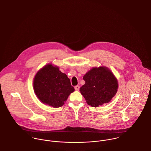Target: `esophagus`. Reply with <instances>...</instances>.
Masks as SVG:
<instances>
[{"label":"esophagus","instance_id":"obj_1","mask_svg":"<svg viewBox=\"0 0 151 151\" xmlns=\"http://www.w3.org/2000/svg\"><path fill=\"white\" fill-rule=\"evenodd\" d=\"M79 88H80V86H78V85L75 86V89L76 91H79Z\"/></svg>","mask_w":151,"mask_h":151}]
</instances>
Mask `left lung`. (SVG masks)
Returning <instances> with one entry per match:
<instances>
[{"label": "left lung", "instance_id": "left-lung-1", "mask_svg": "<svg viewBox=\"0 0 151 151\" xmlns=\"http://www.w3.org/2000/svg\"><path fill=\"white\" fill-rule=\"evenodd\" d=\"M83 79L85 83L79 91L86 103L92 107H98L111 102L118 91V80L106 66L92 68Z\"/></svg>", "mask_w": 151, "mask_h": 151}]
</instances>
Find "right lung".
<instances>
[{"instance_id": "1", "label": "right lung", "mask_w": 151, "mask_h": 151, "mask_svg": "<svg viewBox=\"0 0 151 151\" xmlns=\"http://www.w3.org/2000/svg\"><path fill=\"white\" fill-rule=\"evenodd\" d=\"M33 85L34 92L40 101L53 108L63 106L75 91L67 75L52 63L47 64L37 72Z\"/></svg>"}]
</instances>
